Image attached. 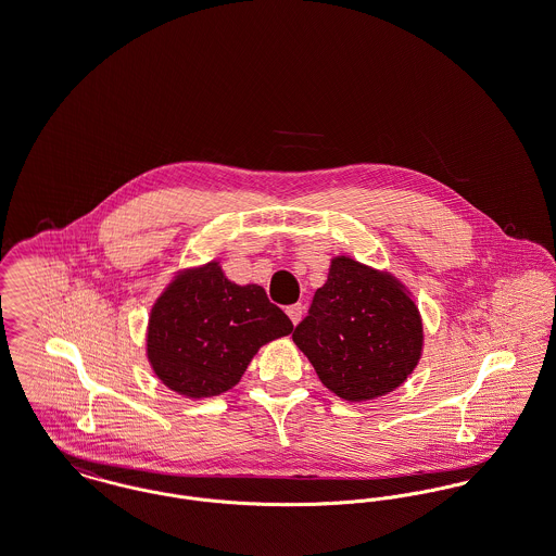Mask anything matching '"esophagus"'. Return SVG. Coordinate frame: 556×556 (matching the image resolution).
I'll return each mask as SVG.
<instances>
[{
  "mask_svg": "<svg viewBox=\"0 0 556 556\" xmlns=\"http://www.w3.org/2000/svg\"><path fill=\"white\" fill-rule=\"evenodd\" d=\"M288 317L291 318V323L293 325H298L300 320H302V315H304V306L302 304H291V306H288Z\"/></svg>",
  "mask_w": 556,
  "mask_h": 556,
  "instance_id": "esophagus-1",
  "label": "esophagus"
}]
</instances>
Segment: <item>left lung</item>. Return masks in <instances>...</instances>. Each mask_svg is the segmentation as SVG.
Masks as SVG:
<instances>
[{
  "label": "left lung",
  "instance_id": "obj_1",
  "mask_svg": "<svg viewBox=\"0 0 556 556\" xmlns=\"http://www.w3.org/2000/svg\"><path fill=\"white\" fill-rule=\"evenodd\" d=\"M320 383L348 402L400 388L424 354V318L410 290L390 270L333 256L308 317L293 331Z\"/></svg>",
  "mask_w": 556,
  "mask_h": 556
}]
</instances>
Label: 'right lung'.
I'll list each match as a JSON object with an SVG mask.
<instances>
[{
    "label": "right lung",
    "mask_w": 556,
    "mask_h": 556,
    "mask_svg": "<svg viewBox=\"0 0 556 556\" xmlns=\"http://www.w3.org/2000/svg\"><path fill=\"white\" fill-rule=\"evenodd\" d=\"M293 331L288 315L256 286L227 279L218 258L179 268L150 308L146 358L181 396L212 397L236 388L263 345Z\"/></svg>",
    "instance_id": "add662e5"
}]
</instances>
